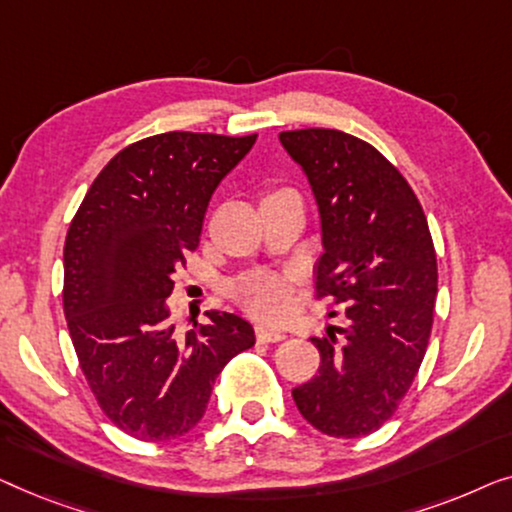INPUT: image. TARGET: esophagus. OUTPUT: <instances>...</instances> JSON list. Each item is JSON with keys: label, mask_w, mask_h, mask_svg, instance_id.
Segmentation results:
<instances>
[{"label": "esophagus", "mask_w": 512, "mask_h": 512, "mask_svg": "<svg viewBox=\"0 0 512 512\" xmlns=\"http://www.w3.org/2000/svg\"><path fill=\"white\" fill-rule=\"evenodd\" d=\"M255 334H257V341H262V343H276V341H283V338H285L283 331L266 327V325H257Z\"/></svg>", "instance_id": "obj_1"}]
</instances>
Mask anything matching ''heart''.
Listing matches in <instances>:
<instances>
[{"label": "heart", "instance_id": "1", "mask_svg": "<svg viewBox=\"0 0 512 512\" xmlns=\"http://www.w3.org/2000/svg\"><path fill=\"white\" fill-rule=\"evenodd\" d=\"M239 304L262 320H280L287 313V283L283 278L259 273L236 287Z\"/></svg>", "mask_w": 512, "mask_h": 512}]
</instances>
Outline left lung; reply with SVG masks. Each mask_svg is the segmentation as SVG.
<instances>
[{"mask_svg":"<svg viewBox=\"0 0 512 512\" xmlns=\"http://www.w3.org/2000/svg\"><path fill=\"white\" fill-rule=\"evenodd\" d=\"M320 213L318 297L343 306L341 338H313L320 369L292 397L304 420L359 438L390 420L420 369L436 304V253L424 211L397 169L338 129L280 132Z\"/></svg>","mask_w":512,"mask_h":512,"instance_id":"1","label":"left lung"}]
</instances>
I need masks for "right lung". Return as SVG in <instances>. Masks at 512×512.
Returning a JSON list of instances; mask_svg holds the SVG:
<instances>
[{"instance_id": "right-lung-1", "label": "right lung", "mask_w": 512, "mask_h": 512, "mask_svg": "<svg viewBox=\"0 0 512 512\" xmlns=\"http://www.w3.org/2000/svg\"><path fill=\"white\" fill-rule=\"evenodd\" d=\"M255 139L167 132L136 141L106 164L71 220L62 292L71 343L106 417L139 441L187 434L225 364L255 345L248 320L220 311L181 336L167 306L215 187Z\"/></svg>"}]
</instances>
